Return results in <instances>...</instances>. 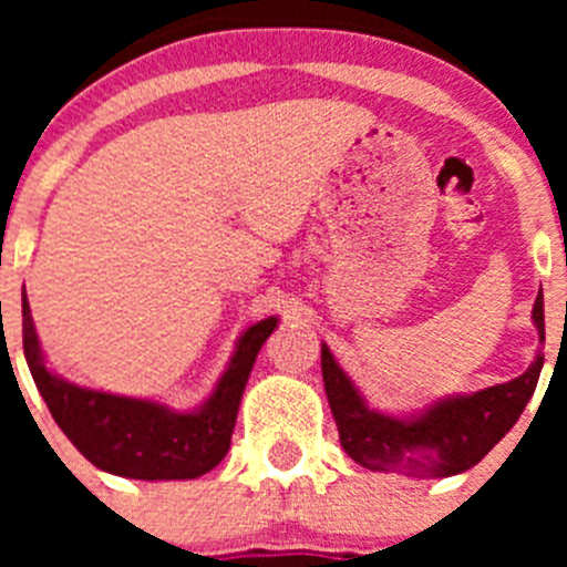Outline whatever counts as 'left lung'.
<instances>
[{"instance_id":"8db88e82","label":"left lung","mask_w":567,"mask_h":567,"mask_svg":"<svg viewBox=\"0 0 567 567\" xmlns=\"http://www.w3.org/2000/svg\"><path fill=\"white\" fill-rule=\"evenodd\" d=\"M532 323L540 342L546 340L543 290L532 307ZM320 370L342 450L370 472H398L427 480L466 472L505 439L535 392L543 353H537L535 362L507 384L436 398L411 414L370 409L326 342L320 346Z\"/></svg>"}]
</instances>
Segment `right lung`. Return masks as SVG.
Instances as JSON below:
<instances>
[{
    "label": "right lung",
    "mask_w": 567,
    "mask_h": 567,
    "mask_svg": "<svg viewBox=\"0 0 567 567\" xmlns=\"http://www.w3.org/2000/svg\"><path fill=\"white\" fill-rule=\"evenodd\" d=\"M21 318L27 364L60 431L101 472L151 483L194 480L225 458L257 353L279 326L277 316L247 326L214 392L181 411L151 398L90 390L62 379L45 364L27 290L21 293Z\"/></svg>",
    "instance_id": "right-lung-1"
}]
</instances>
